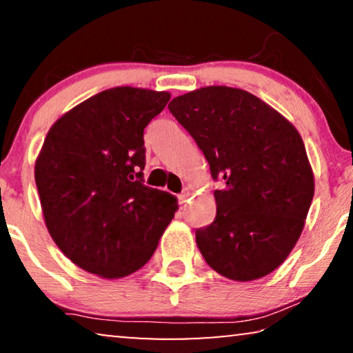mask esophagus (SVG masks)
<instances>
[{
    "instance_id": "1",
    "label": "esophagus",
    "mask_w": 353,
    "mask_h": 353,
    "mask_svg": "<svg viewBox=\"0 0 353 353\" xmlns=\"http://www.w3.org/2000/svg\"><path fill=\"white\" fill-rule=\"evenodd\" d=\"M190 195H192L190 188H183V192L181 193V195L177 196V198H179V203H181V205H183V203H187L188 196H190Z\"/></svg>"
}]
</instances>
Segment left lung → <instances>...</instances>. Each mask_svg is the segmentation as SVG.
<instances>
[{"instance_id": "1", "label": "left lung", "mask_w": 353, "mask_h": 353, "mask_svg": "<svg viewBox=\"0 0 353 353\" xmlns=\"http://www.w3.org/2000/svg\"><path fill=\"white\" fill-rule=\"evenodd\" d=\"M168 108L222 183L214 190V222L195 233L198 250L230 280L269 275L299 240L314 198L301 134L269 103L238 88H200Z\"/></svg>"}]
</instances>
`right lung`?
Segmentation results:
<instances>
[{"label":"right lung","instance_id":"1","mask_svg":"<svg viewBox=\"0 0 353 353\" xmlns=\"http://www.w3.org/2000/svg\"><path fill=\"white\" fill-rule=\"evenodd\" d=\"M171 94L118 86L96 94L49 129L34 163L49 235L73 264L107 280L150 261L177 198L143 185V129Z\"/></svg>","mask_w":353,"mask_h":353}]
</instances>
